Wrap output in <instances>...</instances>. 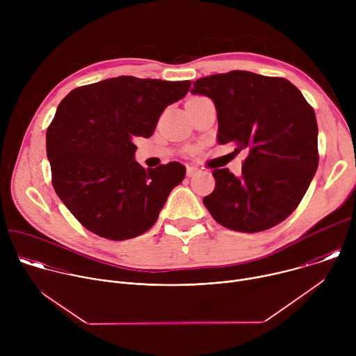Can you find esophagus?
Returning <instances> with one entry per match:
<instances>
[{"label": "esophagus", "mask_w": 356, "mask_h": 356, "mask_svg": "<svg viewBox=\"0 0 356 356\" xmlns=\"http://www.w3.org/2000/svg\"><path fill=\"white\" fill-rule=\"evenodd\" d=\"M198 169L194 166H187V177H194L195 175H198Z\"/></svg>", "instance_id": "obj_1"}]
</instances>
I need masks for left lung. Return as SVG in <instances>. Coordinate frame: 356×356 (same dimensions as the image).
<instances>
[{
  "mask_svg": "<svg viewBox=\"0 0 356 356\" xmlns=\"http://www.w3.org/2000/svg\"><path fill=\"white\" fill-rule=\"evenodd\" d=\"M190 91L214 101L218 143L248 152L239 177L227 168L213 172L216 188L202 198L213 218L248 234L284 221L318 168L313 107L289 80L243 70L198 79Z\"/></svg>",
  "mask_w": 356,
  "mask_h": 356,
  "instance_id": "left-lung-1",
  "label": "left lung"
}]
</instances>
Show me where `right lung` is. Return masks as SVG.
Masks as SVG:
<instances>
[{"instance_id":"obj_1","label":"right lung","mask_w":356,"mask_h":356,"mask_svg":"<svg viewBox=\"0 0 356 356\" xmlns=\"http://www.w3.org/2000/svg\"><path fill=\"white\" fill-rule=\"evenodd\" d=\"M191 83L120 76L70 91L46 132L56 194L79 222L111 241L152 228L186 176L179 162L143 169L138 136L149 138L165 108Z\"/></svg>"}]
</instances>
